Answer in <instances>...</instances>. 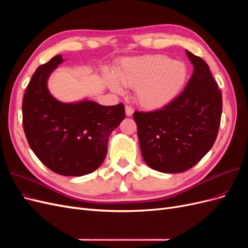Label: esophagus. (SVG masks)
<instances>
[{
	"mask_svg": "<svg viewBox=\"0 0 248 248\" xmlns=\"http://www.w3.org/2000/svg\"><path fill=\"white\" fill-rule=\"evenodd\" d=\"M125 112H126V116H127V117H130V116H132V114H133V108H132L131 107L126 106V107H125Z\"/></svg>",
	"mask_w": 248,
	"mask_h": 248,
	"instance_id": "34e87169",
	"label": "esophagus"
}]
</instances>
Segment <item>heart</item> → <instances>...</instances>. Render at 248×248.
I'll return each mask as SVG.
<instances>
[{"label": "heart", "mask_w": 248, "mask_h": 248, "mask_svg": "<svg viewBox=\"0 0 248 248\" xmlns=\"http://www.w3.org/2000/svg\"><path fill=\"white\" fill-rule=\"evenodd\" d=\"M187 78L188 70L183 62L163 55L125 59L117 66L115 74H104L111 91L122 93L121 83L134 89L138 103L147 109L168 106L182 91Z\"/></svg>", "instance_id": "heart-1"}]
</instances>
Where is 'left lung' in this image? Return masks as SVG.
<instances>
[{
    "instance_id": "1",
    "label": "left lung",
    "mask_w": 248,
    "mask_h": 248,
    "mask_svg": "<svg viewBox=\"0 0 248 248\" xmlns=\"http://www.w3.org/2000/svg\"><path fill=\"white\" fill-rule=\"evenodd\" d=\"M186 55L193 72L184 91L158 110L133 114L142 158L168 174L196 166L214 145L220 125L221 92L209 66L188 50Z\"/></svg>"
}]
</instances>
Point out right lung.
<instances>
[{
  "instance_id": "1",
  "label": "right lung",
  "mask_w": 248,
  "mask_h": 248,
  "mask_svg": "<svg viewBox=\"0 0 248 248\" xmlns=\"http://www.w3.org/2000/svg\"><path fill=\"white\" fill-rule=\"evenodd\" d=\"M63 62L58 55L36 69L22 100V125L30 147L44 166L59 175L80 177L101 166L108 138L124 120L125 108L87 98L77 102L55 98L47 81Z\"/></svg>"
}]
</instances>
